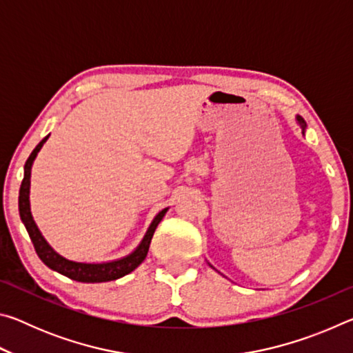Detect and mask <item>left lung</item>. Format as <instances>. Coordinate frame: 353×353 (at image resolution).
Returning a JSON list of instances; mask_svg holds the SVG:
<instances>
[{"label":"left lung","instance_id":"1","mask_svg":"<svg viewBox=\"0 0 353 353\" xmlns=\"http://www.w3.org/2000/svg\"><path fill=\"white\" fill-rule=\"evenodd\" d=\"M297 121L301 123V126H302V129H305V121H303V118H301V117H297Z\"/></svg>","mask_w":353,"mask_h":353}]
</instances>
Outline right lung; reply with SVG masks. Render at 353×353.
Wrapping results in <instances>:
<instances>
[{
  "instance_id": "1",
  "label": "right lung",
  "mask_w": 353,
  "mask_h": 353,
  "mask_svg": "<svg viewBox=\"0 0 353 353\" xmlns=\"http://www.w3.org/2000/svg\"><path fill=\"white\" fill-rule=\"evenodd\" d=\"M50 137V135H48ZM45 137L37 146H35L34 151L29 155V159L25 163V177H23L21 187H20V196H19V210H20V218L25 224L29 236H31V241L34 244L35 252H37L39 259L45 263L48 268H51L52 271H56L62 276L68 277L71 280H76V282H83V283H101V282H110V280H117L119 277L126 276V274L132 272L137 266L141 265V261L146 259L149 244H151L152 235L155 229L168 208H163L154 221L149 225L145 238L140 243V246L137 248L132 254H129L124 259H119L115 261L109 263H77L63 259L62 255H59L54 249H52L46 240L41 236L37 224L34 223L31 208H29V185H31V168L34 159L37 157L39 151L43 146V143L48 140Z\"/></svg>"
}]
</instances>
